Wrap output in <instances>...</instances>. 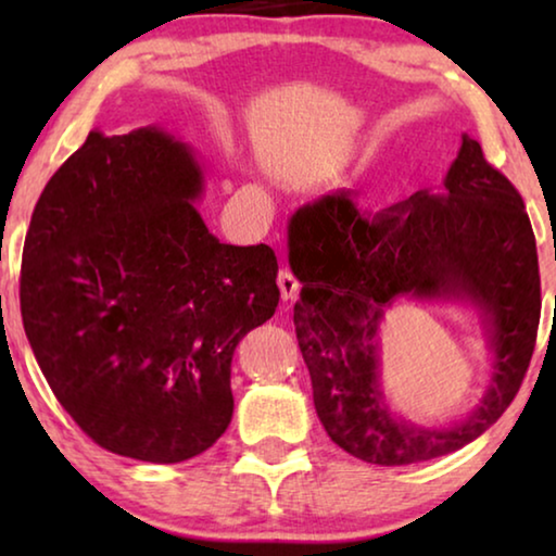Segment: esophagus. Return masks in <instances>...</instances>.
Listing matches in <instances>:
<instances>
[{
  "instance_id": "34e87169",
  "label": "esophagus",
  "mask_w": 556,
  "mask_h": 556,
  "mask_svg": "<svg viewBox=\"0 0 556 556\" xmlns=\"http://www.w3.org/2000/svg\"><path fill=\"white\" fill-rule=\"evenodd\" d=\"M277 285H279V294H281V299H285V301H294L299 296L301 285H299V279L291 275L289 269H279Z\"/></svg>"
}]
</instances>
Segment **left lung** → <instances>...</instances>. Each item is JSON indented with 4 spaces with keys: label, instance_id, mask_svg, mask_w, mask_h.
Here are the masks:
<instances>
[{
    "label": "left lung",
    "instance_id": "obj_1",
    "mask_svg": "<svg viewBox=\"0 0 556 556\" xmlns=\"http://www.w3.org/2000/svg\"><path fill=\"white\" fill-rule=\"evenodd\" d=\"M301 281L294 326L324 429L348 454L407 466L470 444L510 407L538 341V244L517 188L464 135L444 191H417L365 213L351 191L326 193L289 220ZM468 300L482 312L492 382L464 422L419 428L383 400L379 324L397 298Z\"/></svg>",
    "mask_w": 556,
    "mask_h": 556
}]
</instances>
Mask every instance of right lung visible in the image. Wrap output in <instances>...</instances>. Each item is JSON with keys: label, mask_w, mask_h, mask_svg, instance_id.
<instances>
[{"label": "right lung", "mask_w": 556, "mask_h": 556, "mask_svg": "<svg viewBox=\"0 0 556 556\" xmlns=\"http://www.w3.org/2000/svg\"><path fill=\"white\" fill-rule=\"evenodd\" d=\"M203 166L159 125L92 129L36 203L22 321L75 425L112 454L178 464L232 419L238 343L275 316L269 244H225L195 201Z\"/></svg>", "instance_id": "1"}]
</instances>
